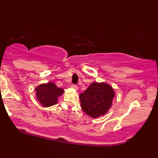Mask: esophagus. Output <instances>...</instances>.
<instances>
[{
	"label": "esophagus",
	"mask_w": 158,
	"mask_h": 158,
	"mask_svg": "<svg viewBox=\"0 0 158 158\" xmlns=\"http://www.w3.org/2000/svg\"><path fill=\"white\" fill-rule=\"evenodd\" d=\"M71 87H72V89H74L75 90H77V89H78V88H77V86L76 84H72V86H71Z\"/></svg>",
	"instance_id": "esophagus-1"
}]
</instances>
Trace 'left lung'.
<instances>
[{
    "label": "left lung",
    "mask_w": 158,
    "mask_h": 158,
    "mask_svg": "<svg viewBox=\"0 0 158 158\" xmlns=\"http://www.w3.org/2000/svg\"><path fill=\"white\" fill-rule=\"evenodd\" d=\"M114 96V91L110 85L95 82L80 94L81 109L90 117L96 118L110 108Z\"/></svg>",
    "instance_id": "obj_1"
}]
</instances>
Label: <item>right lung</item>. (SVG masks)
Listing matches in <instances>:
<instances>
[{"label": "right lung", "mask_w": 158, "mask_h": 158, "mask_svg": "<svg viewBox=\"0 0 158 158\" xmlns=\"http://www.w3.org/2000/svg\"><path fill=\"white\" fill-rule=\"evenodd\" d=\"M36 98L44 107H49L56 105L57 97L63 94L64 90L58 88L55 84L49 82L43 84L36 87Z\"/></svg>", "instance_id": "add662e5"}]
</instances>
